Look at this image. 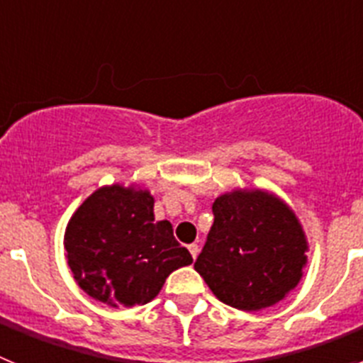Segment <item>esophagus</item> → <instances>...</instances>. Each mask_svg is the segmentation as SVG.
<instances>
[{"label":"esophagus","mask_w":363,"mask_h":363,"mask_svg":"<svg viewBox=\"0 0 363 363\" xmlns=\"http://www.w3.org/2000/svg\"><path fill=\"white\" fill-rule=\"evenodd\" d=\"M189 252H191L192 258H196L198 252H200V247H198V243H191V245H189Z\"/></svg>","instance_id":"1"}]
</instances>
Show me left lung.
Returning a JSON list of instances; mask_svg holds the SVG:
<instances>
[{
	"label": "left lung",
	"instance_id": "1",
	"mask_svg": "<svg viewBox=\"0 0 363 363\" xmlns=\"http://www.w3.org/2000/svg\"><path fill=\"white\" fill-rule=\"evenodd\" d=\"M214 223L194 269L214 296L240 311L284 300L307 264L306 233L272 192L234 189L214 200Z\"/></svg>",
	"mask_w": 363,
	"mask_h": 363
}]
</instances>
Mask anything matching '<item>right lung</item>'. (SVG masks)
I'll return each instance as SVG.
<instances>
[{"label":"right lung","mask_w":363,"mask_h":363,"mask_svg":"<svg viewBox=\"0 0 363 363\" xmlns=\"http://www.w3.org/2000/svg\"><path fill=\"white\" fill-rule=\"evenodd\" d=\"M63 245L74 280L111 307L145 306L172 271L192 264L171 221L154 220L152 194L134 185L92 192L70 216Z\"/></svg>","instance_id":"1"}]
</instances>
